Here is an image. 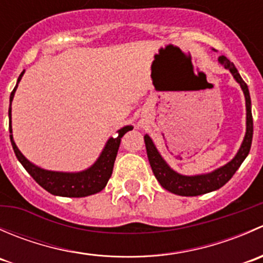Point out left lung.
<instances>
[{"instance_id":"obj_1","label":"left lung","mask_w":263,"mask_h":263,"mask_svg":"<svg viewBox=\"0 0 263 263\" xmlns=\"http://www.w3.org/2000/svg\"><path fill=\"white\" fill-rule=\"evenodd\" d=\"M219 62L224 66L227 70L230 71L235 81L240 85L246 98V109H247V128L246 136L243 140L240 148L238 150L237 155L232 159L224 166H220L216 171L206 174H198V176H183V174L177 173L176 171L171 168L164 160L163 156L159 154L158 148L154 145L153 140L148 135H145V145H146V153L150 163L153 173L158 182L160 183L161 187L165 188L166 191L172 193H176L179 196H198L203 193L213 192V191L219 190L229 179L234 176L235 172L238 171L242 163L245 161L247 155L249 154L252 145V137H253V118H252V108H251V97H249L248 86L243 79L240 78L239 72L235 68L234 63L230 62L225 55H220Z\"/></svg>"}]
</instances>
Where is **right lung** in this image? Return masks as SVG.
Instances as JSON below:
<instances>
[{
	"label": "right lung",
	"instance_id": "1",
	"mask_svg": "<svg viewBox=\"0 0 263 263\" xmlns=\"http://www.w3.org/2000/svg\"><path fill=\"white\" fill-rule=\"evenodd\" d=\"M24 72L18 76L17 84L20 82L23 78ZM16 86L12 90L11 95H10V108H9V118H10V140H11L12 148L15 151L17 160L20 161L21 165L26 169L29 174L34 178V181L38 183L39 185L48 191L49 193L54 196H62V197H85V196L94 195V193L100 192L103 188L107 185L109 181L110 176L113 172V165H115V160L117 153H118L119 144H121V139L126 132L131 131L134 127L132 126H124L121 129H118V136L109 137V140L105 144L103 148L102 154L99 158L97 159L94 164L86 171L78 172V173H65V172H53L46 171L39 166L34 165L33 163L28 160L25 156L21 154L18 150L16 144L12 137V127H11V102L14 99L15 91L17 89Z\"/></svg>",
	"mask_w": 263,
	"mask_h": 263
}]
</instances>
